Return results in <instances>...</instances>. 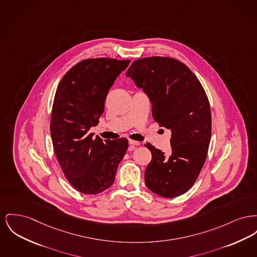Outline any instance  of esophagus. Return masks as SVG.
<instances>
[{
    "label": "esophagus",
    "mask_w": 257,
    "mask_h": 257,
    "mask_svg": "<svg viewBox=\"0 0 257 257\" xmlns=\"http://www.w3.org/2000/svg\"><path fill=\"white\" fill-rule=\"evenodd\" d=\"M129 145L131 146H140V142H137V141H133V140H129Z\"/></svg>",
    "instance_id": "34e87169"
}]
</instances>
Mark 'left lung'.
<instances>
[{
  "label": "left lung",
  "instance_id": "obj_1",
  "mask_svg": "<svg viewBox=\"0 0 257 257\" xmlns=\"http://www.w3.org/2000/svg\"><path fill=\"white\" fill-rule=\"evenodd\" d=\"M126 76L150 98L153 119L172 133L169 156L147 144L152 159L146 185L159 196H180L194 184L209 150L211 115L206 92L183 63L168 57L134 61Z\"/></svg>",
  "mask_w": 257,
  "mask_h": 257
}]
</instances>
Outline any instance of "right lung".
I'll return each mask as SVG.
<instances>
[{"mask_svg":"<svg viewBox=\"0 0 257 257\" xmlns=\"http://www.w3.org/2000/svg\"><path fill=\"white\" fill-rule=\"evenodd\" d=\"M130 61H81L61 79L50 120L53 149L69 182L83 194H98L114 181L128 141L105 140L90 133L104 112L106 95Z\"/></svg>","mask_w":257,"mask_h":257,"instance_id":"add662e5","label":"right lung"}]
</instances>
